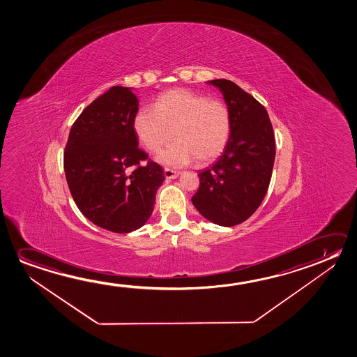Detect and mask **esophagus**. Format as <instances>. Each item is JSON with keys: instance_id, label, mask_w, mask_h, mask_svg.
<instances>
[{"instance_id": "obj_1", "label": "esophagus", "mask_w": 357, "mask_h": 357, "mask_svg": "<svg viewBox=\"0 0 357 357\" xmlns=\"http://www.w3.org/2000/svg\"><path fill=\"white\" fill-rule=\"evenodd\" d=\"M165 177L167 178V180H175L180 175V172H177V171L170 170V169H165L164 170Z\"/></svg>"}]
</instances>
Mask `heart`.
<instances>
[{"mask_svg":"<svg viewBox=\"0 0 357 357\" xmlns=\"http://www.w3.org/2000/svg\"><path fill=\"white\" fill-rule=\"evenodd\" d=\"M134 131L149 153H159L172 136L175 142L160 153L161 164L182 167L197 159L207 164L221 155L232 130L225 102L186 89L160 94L151 107L137 110Z\"/></svg>","mask_w":357,"mask_h":357,"instance_id":"obj_1","label":"heart"}]
</instances>
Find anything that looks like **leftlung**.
Returning <instances> with one entry per match:
<instances>
[{
	"instance_id": "1",
	"label": "left lung",
	"mask_w": 357,
	"mask_h": 357,
	"mask_svg": "<svg viewBox=\"0 0 357 357\" xmlns=\"http://www.w3.org/2000/svg\"><path fill=\"white\" fill-rule=\"evenodd\" d=\"M207 83L221 91L232 130L218 160L198 172L199 187L192 204L206 220L232 227L248 220L264 199L275 159L274 132L264 107L236 83Z\"/></svg>"
}]
</instances>
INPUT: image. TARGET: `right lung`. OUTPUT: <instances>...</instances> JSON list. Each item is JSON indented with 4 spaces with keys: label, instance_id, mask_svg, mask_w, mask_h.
I'll use <instances>...</instances> for the list:
<instances>
[{
    "label": "right lung",
    "instance_id": "right-lung-1",
    "mask_svg": "<svg viewBox=\"0 0 357 357\" xmlns=\"http://www.w3.org/2000/svg\"><path fill=\"white\" fill-rule=\"evenodd\" d=\"M132 88L112 86L75 120L64 151V172L80 212L100 228L129 233L146 223L165 181L160 165L139 149Z\"/></svg>",
    "mask_w": 357,
    "mask_h": 357
}]
</instances>
